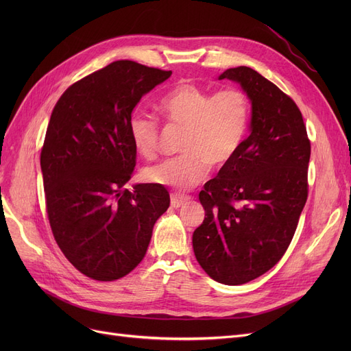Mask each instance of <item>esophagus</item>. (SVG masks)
I'll list each match as a JSON object with an SVG mask.
<instances>
[{
	"instance_id": "34e87169",
	"label": "esophagus",
	"mask_w": 351,
	"mask_h": 351,
	"mask_svg": "<svg viewBox=\"0 0 351 351\" xmlns=\"http://www.w3.org/2000/svg\"><path fill=\"white\" fill-rule=\"evenodd\" d=\"M188 200H191V197L185 196V195H179V193L171 195V205H172V208H176V209L185 205Z\"/></svg>"
}]
</instances>
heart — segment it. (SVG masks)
Here are the masks:
<instances>
[{
	"label": "heart",
	"instance_id": "1",
	"mask_svg": "<svg viewBox=\"0 0 351 351\" xmlns=\"http://www.w3.org/2000/svg\"><path fill=\"white\" fill-rule=\"evenodd\" d=\"M169 125L182 126L180 154L145 169L156 185L185 191L210 171L228 166L241 151L250 125V101L245 90L228 88L212 94L192 82H182L156 101ZM129 138L136 152L154 159L159 152L160 125L149 114L134 112L128 119Z\"/></svg>",
	"mask_w": 351,
	"mask_h": 351
}]
</instances>
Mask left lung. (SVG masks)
Listing matches in <instances>:
<instances>
[{
	"label": "left lung",
	"instance_id": "left-lung-1",
	"mask_svg": "<svg viewBox=\"0 0 351 351\" xmlns=\"http://www.w3.org/2000/svg\"><path fill=\"white\" fill-rule=\"evenodd\" d=\"M219 80L246 90L250 135L200 191L205 220L192 242L202 269L236 286L265 274L286 253L308 195L311 147L296 102L259 72L236 66Z\"/></svg>",
	"mask_w": 351,
	"mask_h": 351
}]
</instances>
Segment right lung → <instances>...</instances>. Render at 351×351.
<instances>
[{
	"label": "right lung",
	"instance_id": "right-lung-1",
	"mask_svg": "<svg viewBox=\"0 0 351 351\" xmlns=\"http://www.w3.org/2000/svg\"><path fill=\"white\" fill-rule=\"evenodd\" d=\"M171 75L115 61L72 84L53 106L41 149L47 215L61 252L89 279L112 282L132 271L169 208L162 185L123 186L136 165L128 119Z\"/></svg>",
	"mask_w": 351,
	"mask_h": 351
}]
</instances>
